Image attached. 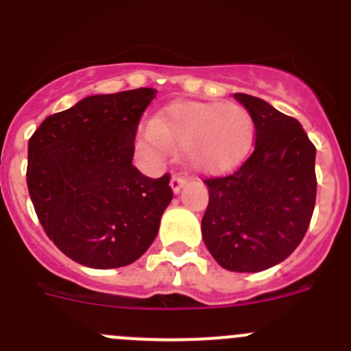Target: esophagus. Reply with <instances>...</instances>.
Returning <instances> with one entry per match:
<instances>
[{"mask_svg":"<svg viewBox=\"0 0 351 351\" xmlns=\"http://www.w3.org/2000/svg\"><path fill=\"white\" fill-rule=\"evenodd\" d=\"M185 183H186L185 176L173 175V176H171V182H169V185H171L173 192H175V194H178V192L183 189V185H185Z\"/></svg>","mask_w":351,"mask_h":351,"instance_id":"esophagus-1","label":"esophagus"}]
</instances>
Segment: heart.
Masks as SVG:
<instances>
[{"label": "heart", "instance_id": "heart-1", "mask_svg": "<svg viewBox=\"0 0 351 351\" xmlns=\"http://www.w3.org/2000/svg\"><path fill=\"white\" fill-rule=\"evenodd\" d=\"M254 124L237 104L182 101L160 119H150L142 130V142L156 156H168L175 143L197 171H223L250 152Z\"/></svg>", "mask_w": 351, "mask_h": 351}]
</instances>
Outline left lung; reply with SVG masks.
I'll use <instances>...</instances> for the list:
<instances>
[{
    "label": "left lung",
    "instance_id": "obj_1",
    "mask_svg": "<svg viewBox=\"0 0 351 351\" xmlns=\"http://www.w3.org/2000/svg\"><path fill=\"white\" fill-rule=\"evenodd\" d=\"M256 131L251 156L235 171L206 178L202 239L218 265L261 271L286 260L308 230L315 208V145L300 121L265 100L235 93Z\"/></svg>",
    "mask_w": 351,
    "mask_h": 351
}]
</instances>
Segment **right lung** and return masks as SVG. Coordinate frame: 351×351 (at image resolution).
Listing matches in <instances>:
<instances>
[{
	"mask_svg": "<svg viewBox=\"0 0 351 351\" xmlns=\"http://www.w3.org/2000/svg\"><path fill=\"white\" fill-rule=\"evenodd\" d=\"M152 88L91 95L51 114L29 140L27 189L39 223L58 250L90 268L138 260L173 199L169 175L131 165Z\"/></svg>",
	"mask_w": 351,
	"mask_h": 351,
	"instance_id": "1",
	"label": "right lung"
}]
</instances>
